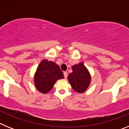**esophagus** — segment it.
<instances>
[{"instance_id": "obj_1", "label": "esophagus", "mask_w": 129, "mask_h": 129, "mask_svg": "<svg viewBox=\"0 0 129 129\" xmlns=\"http://www.w3.org/2000/svg\"><path fill=\"white\" fill-rule=\"evenodd\" d=\"M63 74H64V78H67V76H68V74H67V72H64Z\"/></svg>"}]
</instances>
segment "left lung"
Instances as JSON below:
<instances>
[{"label":"left lung","instance_id":"left-lung-1","mask_svg":"<svg viewBox=\"0 0 129 129\" xmlns=\"http://www.w3.org/2000/svg\"><path fill=\"white\" fill-rule=\"evenodd\" d=\"M72 71L68 76V81L76 92L83 93L90 84V74L83 62H79L73 66Z\"/></svg>","mask_w":129,"mask_h":129}]
</instances>
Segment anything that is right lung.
I'll return each instance as SVG.
<instances>
[{
  "instance_id": "obj_1",
  "label": "right lung",
  "mask_w": 129,
  "mask_h": 129,
  "mask_svg": "<svg viewBox=\"0 0 129 129\" xmlns=\"http://www.w3.org/2000/svg\"><path fill=\"white\" fill-rule=\"evenodd\" d=\"M64 78L62 72L56 63L47 59L40 62L34 75V85L43 94H46L52 89L58 79Z\"/></svg>"
}]
</instances>
